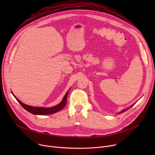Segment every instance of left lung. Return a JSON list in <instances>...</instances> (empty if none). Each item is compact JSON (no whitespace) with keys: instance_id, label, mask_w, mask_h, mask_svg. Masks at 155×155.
I'll list each match as a JSON object with an SVG mask.
<instances>
[{"instance_id":"1","label":"left lung","mask_w":155,"mask_h":155,"mask_svg":"<svg viewBox=\"0 0 155 155\" xmlns=\"http://www.w3.org/2000/svg\"><path fill=\"white\" fill-rule=\"evenodd\" d=\"M132 106H133V105H131V106H130L129 108H127L126 109H124V110H122L121 112H118V114H121V113H123L124 112H125V111H126V110H127L129 108H131Z\"/></svg>"}]
</instances>
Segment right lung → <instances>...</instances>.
I'll return each instance as SVG.
<instances>
[{"instance_id":"add662e5","label":"right lung","mask_w":155,"mask_h":155,"mask_svg":"<svg viewBox=\"0 0 155 155\" xmlns=\"http://www.w3.org/2000/svg\"><path fill=\"white\" fill-rule=\"evenodd\" d=\"M68 91H67L66 94H65V95L64 96L62 101L59 104L56 105H55V106L52 107H38L30 106V105H26L25 104L22 103L13 94V93H12V94H13V95L14 96L16 100L18 101V102L21 105V106L24 109H26L27 111H28L29 112L32 114H35V115H47V114H53V113H56L57 112H58V111L61 110V109H63L65 107V105H66V104H67V96H68Z\"/></svg>"}]
</instances>
